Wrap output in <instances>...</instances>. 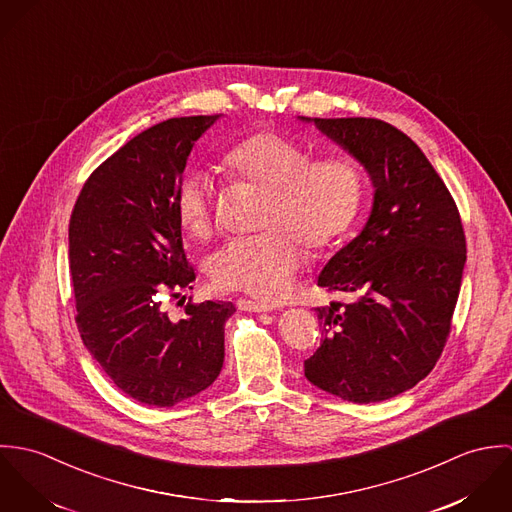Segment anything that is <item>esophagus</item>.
Segmentation results:
<instances>
[{
	"label": "esophagus",
	"instance_id": "1",
	"mask_svg": "<svg viewBox=\"0 0 512 512\" xmlns=\"http://www.w3.org/2000/svg\"><path fill=\"white\" fill-rule=\"evenodd\" d=\"M236 307L240 311H250V313H266V311H272L274 307L268 305V303H260V301H254V299H248V297H240L236 299Z\"/></svg>",
	"mask_w": 512,
	"mask_h": 512
}]
</instances>
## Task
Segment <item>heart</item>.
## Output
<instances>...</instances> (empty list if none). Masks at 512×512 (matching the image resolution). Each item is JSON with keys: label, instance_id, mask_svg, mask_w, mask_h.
<instances>
[{"label": "heart", "instance_id": "b5f03b06", "mask_svg": "<svg viewBox=\"0 0 512 512\" xmlns=\"http://www.w3.org/2000/svg\"><path fill=\"white\" fill-rule=\"evenodd\" d=\"M232 181L266 189L262 226L254 236L232 238L209 258L207 274L220 292H244L278 301L292 290L303 264V240L323 250L341 240L359 219L365 175L343 153L311 159L309 147L286 134L260 130L236 140L220 157ZM173 209L183 230L205 238L215 222V189L207 173L191 171L173 193Z\"/></svg>", "mask_w": 512, "mask_h": 512}]
</instances>
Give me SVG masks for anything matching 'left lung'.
I'll return each instance as SVG.
<instances>
[{
    "label": "left lung",
    "instance_id": "1",
    "mask_svg": "<svg viewBox=\"0 0 512 512\" xmlns=\"http://www.w3.org/2000/svg\"><path fill=\"white\" fill-rule=\"evenodd\" d=\"M365 167L363 230L317 286L347 295L317 307L323 341L305 378L355 404L394 398L438 363L463 280L465 234L436 169L406 134L372 118H303Z\"/></svg>",
    "mask_w": 512,
    "mask_h": 512
}]
</instances>
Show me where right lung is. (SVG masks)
Returning a JSON list of instances; mask_svg holds the SVG:
<instances>
[{
  "instance_id": "1",
  "label": "right lung",
  "mask_w": 512,
  "mask_h": 512,
  "mask_svg": "<svg viewBox=\"0 0 512 512\" xmlns=\"http://www.w3.org/2000/svg\"><path fill=\"white\" fill-rule=\"evenodd\" d=\"M219 118H171L132 138L88 177L69 224L82 343L124 394L147 406L197 396L224 363L230 301L189 303L171 321L159 299L193 290L173 193L195 142Z\"/></svg>"
}]
</instances>
